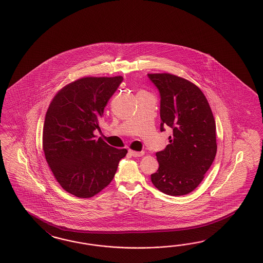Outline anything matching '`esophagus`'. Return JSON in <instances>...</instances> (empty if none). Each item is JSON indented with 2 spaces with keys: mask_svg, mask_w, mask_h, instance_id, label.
Returning <instances> with one entry per match:
<instances>
[{
  "mask_svg": "<svg viewBox=\"0 0 263 263\" xmlns=\"http://www.w3.org/2000/svg\"><path fill=\"white\" fill-rule=\"evenodd\" d=\"M129 154L131 155V156H133V157H141V156H143L144 154V152H137V151H133V150H129L128 151Z\"/></svg>",
  "mask_w": 263,
  "mask_h": 263,
  "instance_id": "34e87169",
  "label": "esophagus"
}]
</instances>
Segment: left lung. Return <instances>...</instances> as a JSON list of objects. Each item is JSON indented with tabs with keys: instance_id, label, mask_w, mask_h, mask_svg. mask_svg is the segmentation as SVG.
Returning a JSON list of instances; mask_svg holds the SVG:
<instances>
[{
	"instance_id": "1",
	"label": "left lung",
	"mask_w": 263,
	"mask_h": 263,
	"mask_svg": "<svg viewBox=\"0 0 263 263\" xmlns=\"http://www.w3.org/2000/svg\"><path fill=\"white\" fill-rule=\"evenodd\" d=\"M160 96V131L173 129L169 144L157 152L159 169L151 181L170 196L192 192L202 181L217 154L216 122L202 91L169 73L148 74Z\"/></svg>"
}]
</instances>
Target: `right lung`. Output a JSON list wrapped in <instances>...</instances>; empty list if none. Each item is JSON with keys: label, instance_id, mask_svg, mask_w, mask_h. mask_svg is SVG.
I'll return each instance as SVG.
<instances>
[{"label": "right lung", "instance_id": "obj_1", "mask_svg": "<svg viewBox=\"0 0 263 263\" xmlns=\"http://www.w3.org/2000/svg\"><path fill=\"white\" fill-rule=\"evenodd\" d=\"M123 78L85 77L65 85L45 115L43 148L55 179L66 192L87 199L101 192L127 153L96 140L94 131Z\"/></svg>", "mask_w": 263, "mask_h": 263}]
</instances>
